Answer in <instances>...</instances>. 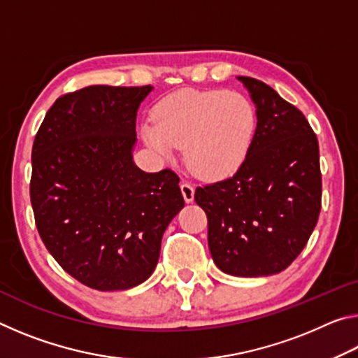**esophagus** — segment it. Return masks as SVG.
Segmentation results:
<instances>
[{"label": "esophagus", "instance_id": "obj_1", "mask_svg": "<svg viewBox=\"0 0 358 358\" xmlns=\"http://www.w3.org/2000/svg\"><path fill=\"white\" fill-rule=\"evenodd\" d=\"M181 194H183L185 201L189 203L194 201V186L191 183H181Z\"/></svg>", "mask_w": 358, "mask_h": 358}]
</instances>
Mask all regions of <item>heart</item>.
Listing matches in <instances>:
<instances>
[{
    "label": "heart",
    "mask_w": 358,
    "mask_h": 358,
    "mask_svg": "<svg viewBox=\"0 0 358 358\" xmlns=\"http://www.w3.org/2000/svg\"><path fill=\"white\" fill-rule=\"evenodd\" d=\"M257 115L246 96L226 90L183 88L155 107V124L142 136L151 148L171 156L185 147V161L199 178L216 181L234 175L250 153Z\"/></svg>",
    "instance_id": "heart-1"
}]
</instances>
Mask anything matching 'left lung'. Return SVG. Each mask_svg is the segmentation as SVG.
I'll list each match as a JSON object with an SVG mask.
<instances>
[{
  "instance_id": "8db88e82",
  "label": "left lung",
  "mask_w": 358,
  "mask_h": 358,
  "mask_svg": "<svg viewBox=\"0 0 358 358\" xmlns=\"http://www.w3.org/2000/svg\"><path fill=\"white\" fill-rule=\"evenodd\" d=\"M256 104L257 126L232 177L197 187L208 248L224 273L268 276L286 270L310 240L320 213L319 143L299 108L268 85L238 77Z\"/></svg>"
}]
</instances>
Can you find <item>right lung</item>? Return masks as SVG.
Masks as SVG:
<instances>
[{"mask_svg":"<svg viewBox=\"0 0 358 358\" xmlns=\"http://www.w3.org/2000/svg\"><path fill=\"white\" fill-rule=\"evenodd\" d=\"M151 90L92 85L59 96L34 137L36 227L63 270L96 290L148 280L185 207L177 173H147L132 161L137 110Z\"/></svg>","mask_w":358,"mask_h":358,"instance_id":"right-lung-1","label":"right lung"}]
</instances>
